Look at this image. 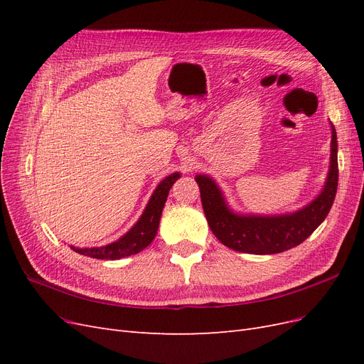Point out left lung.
Instances as JSON below:
<instances>
[{
  "label": "left lung",
  "instance_id": "obj_1",
  "mask_svg": "<svg viewBox=\"0 0 364 364\" xmlns=\"http://www.w3.org/2000/svg\"><path fill=\"white\" fill-rule=\"evenodd\" d=\"M202 206L213 234L229 249L255 255H272L301 245L326 218L338 183L337 134L331 124V158L323 190L299 211L278 215L237 214L226 203L222 190L206 174H197Z\"/></svg>",
  "mask_w": 364,
  "mask_h": 364
}]
</instances>
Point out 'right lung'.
<instances>
[{"instance_id":"obj_1","label":"right lung","mask_w":364,"mask_h":364,"mask_svg":"<svg viewBox=\"0 0 364 364\" xmlns=\"http://www.w3.org/2000/svg\"><path fill=\"white\" fill-rule=\"evenodd\" d=\"M179 178H181V173H171L170 176H167V178L156 186V190L153 191L144 213H142V215L134 225V228H132L123 237L114 241V243L102 246V247H83V249L71 246V249L77 253H80V255L97 258V259H119L124 257L135 255V253L146 249L151 243L153 238L156 237L164 205L167 202V197L173 183Z\"/></svg>"}]
</instances>
